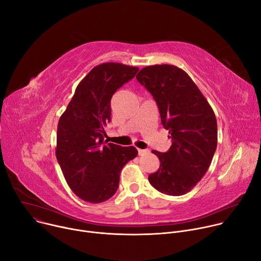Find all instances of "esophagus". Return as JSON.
Listing matches in <instances>:
<instances>
[{
	"instance_id": "34e87169",
	"label": "esophagus",
	"mask_w": 261,
	"mask_h": 261,
	"mask_svg": "<svg viewBox=\"0 0 261 261\" xmlns=\"http://www.w3.org/2000/svg\"><path fill=\"white\" fill-rule=\"evenodd\" d=\"M138 153H139V155H145V154L149 153V150H147V149H138Z\"/></svg>"
}]
</instances>
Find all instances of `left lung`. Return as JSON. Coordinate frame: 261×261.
Here are the masks:
<instances>
[{
	"label": "left lung",
	"mask_w": 261,
	"mask_h": 261,
	"mask_svg": "<svg viewBox=\"0 0 261 261\" xmlns=\"http://www.w3.org/2000/svg\"><path fill=\"white\" fill-rule=\"evenodd\" d=\"M137 80L156 101L162 124L172 145L167 152L152 150L160 168L148 176L161 193L181 196L204 176L218 144L214 110L190 75L170 64L142 68Z\"/></svg>",
	"instance_id": "obj_1"
}]
</instances>
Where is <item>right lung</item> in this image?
<instances>
[{
	"instance_id": "add662e5",
	"label": "right lung",
	"mask_w": 261,
	"mask_h": 261,
	"mask_svg": "<svg viewBox=\"0 0 261 261\" xmlns=\"http://www.w3.org/2000/svg\"><path fill=\"white\" fill-rule=\"evenodd\" d=\"M139 68L121 63L95 66L77 85L57 128L56 158L71 191L82 200L101 203L118 189L123 166L138 150L103 141L111 120V98Z\"/></svg>"
}]
</instances>
